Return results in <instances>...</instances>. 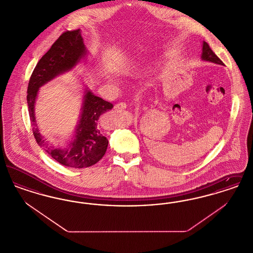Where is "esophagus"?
<instances>
[{
	"mask_svg": "<svg viewBox=\"0 0 253 253\" xmlns=\"http://www.w3.org/2000/svg\"><path fill=\"white\" fill-rule=\"evenodd\" d=\"M126 107H127V104H126L125 102L117 103V104H115V106H114V108L116 109V110H122V109H126Z\"/></svg>",
	"mask_w": 253,
	"mask_h": 253,
	"instance_id": "esophagus-1",
	"label": "esophagus"
}]
</instances>
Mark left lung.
Listing matches in <instances>:
<instances>
[{
	"mask_svg": "<svg viewBox=\"0 0 253 253\" xmlns=\"http://www.w3.org/2000/svg\"><path fill=\"white\" fill-rule=\"evenodd\" d=\"M201 59L206 61H210V62H213L215 64H220V65H224L223 61L220 60L216 55L214 54V52L210 47V45L203 42V47H202V55H201Z\"/></svg>",
	"mask_w": 253,
	"mask_h": 253,
	"instance_id": "8db88e82",
	"label": "left lung"
}]
</instances>
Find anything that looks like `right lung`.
Segmentation results:
<instances>
[{"label": "right lung", "instance_id": "right-lung-1", "mask_svg": "<svg viewBox=\"0 0 253 253\" xmlns=\"http://www.w3.org/2000/svg\"><path fill=\"white\" fill-rule=\"evenodd\" d=\"M87 50L81 29L63 32L42 57L32 73L27 88V104L32 131L37 143L61 165L70 168H86L98 162L106 153L108 139L98 127L100 116L113 108V104L85 90L80 121L71 143L67 148L51 146L40 132L35 117V102L40 87L62 73L70 71Z\"/></svg>", "mask_w": 253, "mask_h": 253}]
</instances>
